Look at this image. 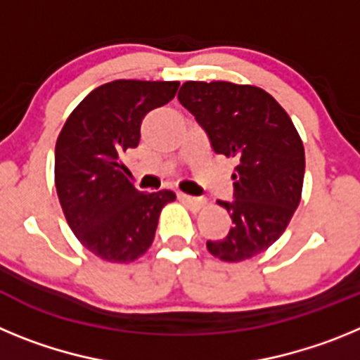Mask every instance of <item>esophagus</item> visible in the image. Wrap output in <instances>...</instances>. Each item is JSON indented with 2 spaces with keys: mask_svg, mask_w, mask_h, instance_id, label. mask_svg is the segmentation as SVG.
Returning <instances> with one entry per match:
<instances>
[{
  "mask_svg": "<svg viewBox=\"0 0 360 360\" xmlns=\"http://www.w3.org/2000/svg\"><path fill=\"white\" fill-rule=\"evenodd\" d=\"M178 198L182 200L184 203H187L191 209H195V211H200V209L205 205V200H203V198H196V196L184 195V193H180V195H178Z\"/></svg>",
  "mask_w": 360,
  "mask_h": 360,
  "instance_id": "esophagus-1",
  "label": "esophagus"
}]
</instances>
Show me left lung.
<instances>
[{
    "label": "left lung",
    "mask_w": 360,
    "mask_h": 360,
    "mask_svg": "<svg viewBox=\"0 0 360 360\" xmlns=\"http://www.w3.org/2000/svg\"><path fill=\"white\" fill-rule=\"evenodd\" d=\"M178 101L195 115L218 155L234 157V200L218 202L232 227L207 250L238 263L279 240L301 202L304 148L288 113L265 90L227 81H187Z\"/></svg>",
    "instance_id": "left-lung-1"
}]
</instances>
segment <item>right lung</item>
I'll return each instance as SVG.
<instances>
[{
	"label": "right lung",
	"mask_w": 360,
	"mask_h": 360,
	"mask_svg": "<svg viewBox=\"0 0 360 360\" xmlns=\"http://www.w3.org/2000/svg\"><path fill=\"white\" fill-rule=\"evenodd\" d=\"M178 81H111L70 113L57 136L56 189L70 229L86 249L111 263H131L155 240L173 191L141 193L120 157L141 142L146 113L167 104Z\"/></svg>",
	"instance_id": "add662e5"
}]
</instances>
